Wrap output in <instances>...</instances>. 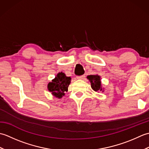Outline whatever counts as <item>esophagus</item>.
Here are the masks:
<instances>
[{
    "label": "esophagus",
    "mask_w": 149,
    "mask_h": 149,
    "mask_svg": "<svg viewBox=\"0 0 149 149\" xmlns=\"http://www.w3.org/2000/svg\"><path fill=\"white\" fill-rule=\"evenodd\" d=\"M85 77L84 75H79V76H77V79H83Z\"/></svg>",
    "instance_id": "1"
}]
</instances>
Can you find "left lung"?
<instances>
[{
    "instance_id": "obj_1",
    "label": "left lung",
    "mask_w": 149,
    "mask_h": 149,
    "mask_svg": "<svg viewBox=\"0 0 149 149\" xmlns=\"http://www.w3.org/2000/svg\"><path fill=\"white\" fill-rule=\"evenodd\" d=\"M87 78L90 81L91 88L95 91L102 90L100 76L98 75H88Z\"/></svg>"
}]
</instances>
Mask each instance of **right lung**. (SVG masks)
<instances>
[{
    "label": "right lung",
    "mask_w": 149,
    "mask_h": 149,
    "mask_svg": "<svg viewBox=\"0 0 149 149\" xmlns=\"http://www.w3.org/2000/svg\"><path fill=\"white\" fill-rule=\"evenodd\" d=\"M70 81V77H66L64 73L59 72L54 79L49 83L48 90L53 95L60 99L65 95V92L67 91Z\"/></svg>",
    "instance_id": "right-lung-1"
}]
</instances>
